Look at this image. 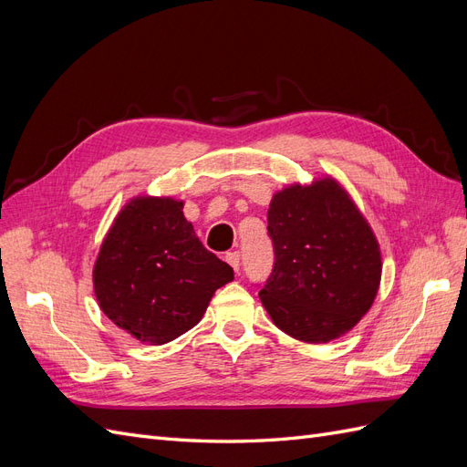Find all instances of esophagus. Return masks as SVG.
I'll return each instance as SVG.
<instances>
[{
  "mask_svg": "<svg viewBox=\"0 0 467 467\" xmlns=\"http://www.w3.org/2000/svg\"><path fill=\"white\" fill-rule=\"evenodd\" d=\"M225 261L234 268L235 273H239V263H242V255H239V251H230L225 253Z\"/></svg>",
  "mask_w": 467,
  "mask_h": 467,
  "instance_id": "34e87169",
  "label": "esophagus"
}]
</instances>
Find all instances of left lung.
Returning <instances> with one entry per match:
<instances>
[{"label": "left lung", "mask_w": 467, "mask_h": 467, "mask_svg": "<svg viewBox=\"0 0 467 467\" xmlns=\"http://www.w3.org/2000/svg\"><path fill=\"white\" fill-rule=\"evenodd\" d=\"M273 275L259 298L273 323L304 343L348 333L374 304L381 278L378 239L331 177L278 191L266 212Z\"/></svg>", "instance_id": "obj_1"}]
</instances>
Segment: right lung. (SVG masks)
I'll return each mask as SVG.
<instances>
[{
  "label": "right lung",
  "instance_id": "obj_1",
  "mask_svg": "<svg viewBox=\"0 0 467 467\" xmlns=\"http://www.w3.org/2000/svg\"><path fill=\"white\" fill-rule=\"evenodd\" d=\"M234 268L210 253L182 216V201L136 196L109 228L93 266L99 307L140 343L187 333Z\"/></svg>",
  "mask_w": 467,
  "mask_h": 467
}]
</instances>
